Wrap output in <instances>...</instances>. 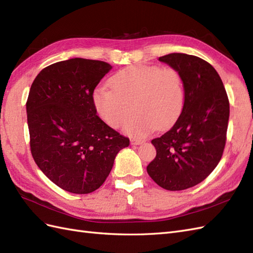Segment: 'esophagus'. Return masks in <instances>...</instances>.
Listing matches in <instances>:
<instances>
[{"instance_id": "34e87169", "label": "esophagus", "mask_w": 253, "mask_h": 253, "mask_svg": "<svg viewBox=\"0 0 253 253\" xmlns=\"http://www.w3.org/2000/svg\"><path fill=\"white\" fill-rule=\"evenodd\" d=\"M130 143H131L132 145H139V144L143 143V140H140V139H131V140H130Z\"/></svg>"}]
</instances>
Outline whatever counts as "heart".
<instances>
[{"label": "heart", "mask_w": 253, "mask_h": 253, "mask_svg": "<svg viewBox=\"0 0 253 253\" xmlns=\"http://www.w3.org/2000/svg\"><path fill=\"white\" fill-rule=\"evenodd\" d=\"M109 85L111 88L95 89L96 111L110 127L120 128L137 110L124 126V131L132 137L142 138L155 128L171 126L185 105L183 77L173 67L131 65L110 78Z\"/></svg>", "instance_id": "b5f03b06"}]
</instances>
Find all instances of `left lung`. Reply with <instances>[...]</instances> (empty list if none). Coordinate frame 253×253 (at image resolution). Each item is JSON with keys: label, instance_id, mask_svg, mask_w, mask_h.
<instances>
[{"label": "left lung", "instance_id": "8db88e82", "mask_svg": "<svg viewBox=\"0 0 253 253\" xmlns=\"http://www.w3.org/2000/svg\"><path fill=\"white\" fill-rule=\"evenodd\" d=\"M177 69L185 83V105L174 125L152 140L156 157L146 170L164 189L198 185L219 164L226 141L230 103L221 78L198 56L171 53L159 57Z\"/></svg>", "mask_w": 253, "mask_h": 253}]
</instances>
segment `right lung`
<instances>
[{
	"mask_svg": "<svg viewBox=\"0 0 253 253\" xmlns=\"http://www.w3.org/2000/svg\"><path fill=\"white\" fill-rule=\"evenodd\" d=\"M112 68L81 57L49 65L32 83L27 101L31 153L51 182L68 192L98 189L129 139L108 126L93 102Z\"/></svg>",
	"mask_w": 253,
	"mask_h": 253,
	"instance_id": "right-lung-1",
	"label": "right lung"
}]
</instances>
